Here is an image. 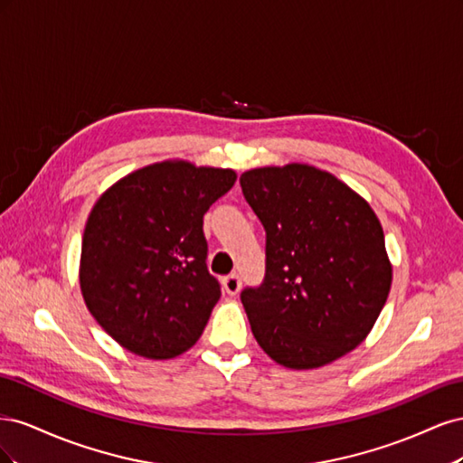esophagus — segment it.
Here are the masks:
<instances>
[{"mask_svg":"<svg viewBox=\"0 0 463 463\" xmlns=\"http://www.w3.org/2000/svg\"><path fill=\"white\" fill-rule=\"evenodd\" d=\"M222 284H223V289H226V293H230V296H237V291L241 289V278H240V274H228L226 278L222 279Z\"/></svg>","mask_w":463,"mask_h":463,"instance_id":"1","label":"esophagus"}]
</instances>
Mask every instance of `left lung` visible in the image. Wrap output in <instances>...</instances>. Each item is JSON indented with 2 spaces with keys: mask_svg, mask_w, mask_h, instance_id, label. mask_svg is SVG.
<instances>
[{
  "mask_svg": "<svg viewBox=\"0 0 463 463\" xmlns=\"http://www.w3.org/2000/svg\"><path fill=\"white\" fill-rule=\"evenodd\" d=\"M266 232L262 284L241 303L259 345L289 369H315L367 338L386 303L392 266L365 199L307 164L240 177Z\"/></svg>",
  "mask_w": 463,
  "mask_h": 463,
  "instance_id": "1",
  "label": "left lung"
}]
</instances>
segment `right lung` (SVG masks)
<instances>
[{"instance_id": "1", "label": "right lung", "mask_w": 463, "mask_h": 463, "mask_svg": "<svg viewBox=\"0 0 463 463\" xmlns=\"http://www.w3.org/2000/svg\"><path fill=\"white\" fill-rule=\"evenodd\" d=\"M233 170L184 160L137 170L96 201L80 249V291L111 338L172 359L201 338L222 291L208 272L203 216Z\"/></svg>"}]
</instances>
